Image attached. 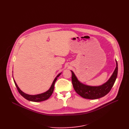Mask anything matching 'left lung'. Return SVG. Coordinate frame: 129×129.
Wrapping results in <instances>:
<instances>
[{
	"label": "left lung",
	"instance_id": "left-lung-1",
	"mask_svg": "<svg viewBox=\"0 0 129 129\" xmlns=\"http://www.w3.org/2000/svg\"><path fill=\"white\" fill-rule=\"evenodd\" d=\"M71 72L72 73V84L75 91L84 99L95 100L106 95L111 90L117 76L118 63L116 61V69L110 79L106 83L99 87L88 86L80 83L73 72Z\"/></svg>",
	"mask_w": 129,
	"mask_h": 129
}]
</instances>
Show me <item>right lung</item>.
<instances>
[{"label":"right lung","mask_w":129,"mask_h":129,"mask_svg":"<svg viewBox=\"0 0 129 129\" xmlns=\"http://www.w3.org/2000/svg\"><path fill=\"white\" fill-rule=\"evenodd\" d=\"M60 74H58L57 75V76L56 77V78L55 79V80H54L53 82L52 83V85L51 87L50 88V89L48 90V91H47L46 92H44V93H41V94H39V95H28V94H26V93H24V92H22L21 90L19 89V88L18 87V86L17 85V83H15V81L14 80V83L15 86H16L17 90L18 92L20 93V94L24 97L25 99H26V100L30 101H33V102H41V101H45L46 100L48 99L50 96L52 95V94L53 92L54 91V85H55V83L56 81V80L57 79L58 77L60 75Z\"/></svg>","instance_id":"obj_1"}]
</instances>
